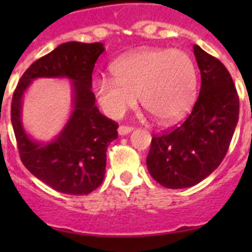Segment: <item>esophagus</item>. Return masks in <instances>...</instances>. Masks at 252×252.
Masks as SVG:
<instances>
[{
    "label": "esophagus",
    "instance_id": "esophagus-1",
    "mask_svg": "<svg viewBox=\"0 0 252 252\" xmlns=\"http://www.w3.org/2000/svg\"><path fill=\"white\" fill-rule=\"evenodd\" d=\"M132 131V127L131 126H125V125H121L119 127V133L120 135H127L128 132Z\"/></svg>",
    "mask_w": 252,
    "mask_h": 252
}]
</instances>
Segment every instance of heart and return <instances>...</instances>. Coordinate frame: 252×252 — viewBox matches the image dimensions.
<instances>
[{
  "mask_svg": "<svg viewBox=\"0 0 252 252\" xmlns=\"http://www.w3.org/2000/svg\"><path fill=\"white\" fill-rule=\"evenodd\" d=\"M111 78L94 83V95L106 115L117 119L139 101L157 121L180 120L192 107L197 69L192 57L170 48H145L111 64Z\"/></svg>",
  "mask_w": 252,
  "mask_h": 252,
  "instance_id": "b5f03b06",
  "label": "heart"
}]
</instances>
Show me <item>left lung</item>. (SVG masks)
I'll return each instance as SVG.
<instances>
[{"label":"left lung","instance_id":"1","mask_svg":"<svg viewBox=\"0 0 252 252\" xmlns=\"http://www.w3.org/2000/svg\"><path fill=\"white\" fill-rule=\"evenodd\" d=\"M193 49L201 92L183 124L154 135L146 159L151 177L170 189L193 187L212 174L226 157L239 121V94L226 66L198 45Z\"/></svg>","mask_w":252,"mask_h":252}]
</instances>
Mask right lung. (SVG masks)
Here are the masks:
<instances>
[{
    "label": "right lung",
    "mask_w": 252,
    "mask_h": 252,
    "mask_svg": "<svg viewBox=\"0 0 252 252\" xmlns=\"http://www.w3.org/2000/svg\"><path fill=\"white\" fill-rule=\"evenodd\" d=\"M102 43H64L31 64L22 74L11 103V122L22 164L31 174L64 194L83 195L103 182L106 151L117 139L119 125L94 104L92 73ZM36 77H69L73 84V112L62 132L48 144L31 140L22 127V95Z\"/></svg>",
    "instance_id": "obj_1"
}]
</instances>
